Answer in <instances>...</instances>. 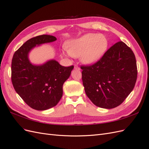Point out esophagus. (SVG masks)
Returning <instances> with one entry per match:
<instances>
[{"label":"esophagus","mask_w":149,"mask_h":149,"mask_svg":"<svg viewBox=\"0 0 149 149\" xmlns=\"http://www.w3.org/2000/svg\"><path fill=\"white\" fill-rule=\"evenodd\" d=\"M74 69H75V70H80V68H79L77 65H74Z\"/></svg>","instance_id":"34e87169"}]
</instances>
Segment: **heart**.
I'll use <instances>...</instances> for the list:
<instances>
[{"mask_svg":"<svg viewBox=\"0 0 149 149\" xmlns=\"http://www.w3.org/2000/svg\"><path fill=\"white\" fill-rule=\"evenodd\" d=\"M107 38L100 33H89L66 43V54L79 57L83 63L92 65L100 60L108 48Z\"/></svg>","mask_w":149,"mask_h":149,"instance_id":"heart-1","label":"heart"}]
</instances>
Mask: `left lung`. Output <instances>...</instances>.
I'll return each mask as SVG.
<instances>
[{
  "mask_svg": "<svg viewBox=\"0 0 149 149\" xmlns=\"http://www.w3.org/2000/svg\"><path fill=\"white\" fill-rule=\"evenodd\" d=\"M81 68L87 96L94 105L104 109L121 104L133 90L137 77L134 53L122 41L108 49L97 62Z\"/></svg>",
  "mask_w": 149,
  "mask_h": 149,
  "instance_id": "1",
  "label": "left lung"
}]
</instances>
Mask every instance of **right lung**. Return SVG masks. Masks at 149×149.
Instances as JSON below:
<instances>
[{
	"mask_svg": "<svg viewBox=\"0 0 149 149\" xmlns=\"http://www.w3.org/2000/svg\"><path fill=\"white\" fill-rule=\"evenodd\" d=\"M56 38L42 35L27 40L15 52L11 79L15 91L33 109L44 111L55 106L63 96V85L74 66H61L55 60L41 65L31 64L29 53L37 45L55 42Z\"/></svg>",
	"mask_w": 149,
	"mask_h": 149,
	"instance_id": "1",
	"label": "right lung"
}]
</instances>
